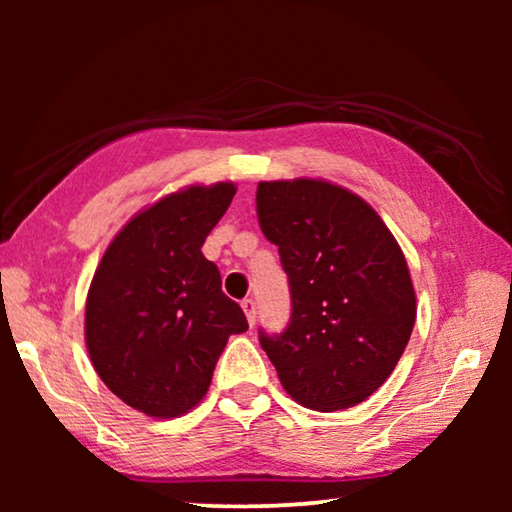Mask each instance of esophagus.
Returning <instances> with one entry per match:
<instances>
[{
	"label": "esophagus",
	"mask_w": 512,
	"mask_h": 512,
	"mask_svg": "<svg viewBox=\"0 0 512 512\" xmlns=\"http://www.w3.org/2000/svg\"><path fill=\"white\" fill-rule=\"evenodd\" d=\"M241 309H244L248 323L255 325V320H257V305H255V300H253V298L241 300Z\"/></svg>",
	"instance_id": "34e87169"
}]
</instances>
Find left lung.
Listing matches in <instances>:
<instances>
[{"instance_id":"8db88e82","label":"left lung","mask_w":512,"mask_h":512,"mask_svg":"<svg viewBox=\"0 0 512 512\" xmlns=\"http://www.w3.org/2000/svg\"><path fill=\"white\" fill-rule=\"evenodd\" d=\"M257 219L291 293L287 329H259V345L298 404L357 406L391 377L413 332L402 248L363 198L325 180L259 183Z\"/></svg>"}]
</instances>
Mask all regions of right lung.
<instances>
[{"label":"right lung","instance_id":"1","mask_svg":"<svg viewBox=\"0 0 512 512\" xmlns=\"http://www.w3.org/2000/svg\"><path fill=\"white\" fill-rule=\"evenodd\" d=\"M235 185L187 187L133 216L112 239L85 302L92 366L121 402L151 418H176L203 400L244 311L221 291L205 237Z\"/></svg>","mask_w":512,"mask_h":512}]
</instances>
